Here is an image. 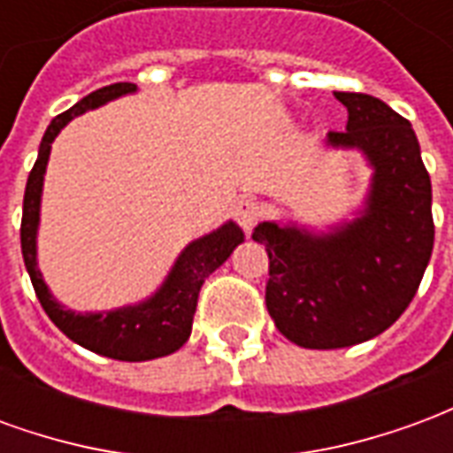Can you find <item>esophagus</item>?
I'll use <instances>...</instances> for the list:
<instances>
[{
	"mask_svg": "<svg viewBox=\"0 0 453 453\" xmlns=\"http://www.w3.org/2000/svg\"><path fill=\"white\" fill-rule=\"evenodd\" d=\"M233 213H235V220L240 226L245 230H252L265 216V203L257 201V198H240L235 208H233Z\"/></svg>",
	"mask_w": 453,
	"mask_h": 453,
	"instance_id": "esophagus-1",
	"label": "esophagus"
}]
</instances>
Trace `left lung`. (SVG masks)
Returning <instances> with one entry per match:
<instances>
[{
  "label": "left lung",
  "mask_w": 453,
  "mask_h": 453,
  "mask_svg": "<svg viewBox=\"0 0 453 453\" xmlns=\"http://www.w3.org/2000/svg\"><path fill=\"white\" fill-rule=\"evenodd\" d=\"M334 96L349 119L327 145L359 150L373 169L359 216L325 233L276 220L252 233L269 255L266 311L305 349H342L388 330L418 294L434 245L432 181L410 120L369 94Z\"/></svg>",
  "instance_id": "8db88e82"
}]
</instances>
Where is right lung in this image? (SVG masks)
<instances>
[{
	"instance_id": "1",
	"label": "right lung",
	"mask_w": 453,
	"mask_h": 453,
	"mask_svg": "<svg viewBox=\"0 0 453 453\" xmlns=\"http://www.w3.org/2000/svg\"><path fill=\"white\" fill-rule=\"evenodd\" d=\"M135 89L138 87L130 82L109 84L87 94L82 102H77L73 109L50 120L38 148V159L26 181L24 218H21V252H24L26 272L31 276L35 296L48 318L80 347L119 361L157 359L184 347V342L191 334L201 286L245 240V233L233 220H227L213 233L188 242L157 291L135 305H123L104 313H74L67 311L63 303H58V298H53L38 269V250H35L43 177L53 140L74 116L99 109L119 96L133 94Z\"/></svg>"
}]
</instances>
